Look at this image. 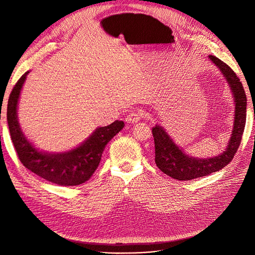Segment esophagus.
<instances>
[{
    "mask_svg": "<svg viewBox=\"0 0 255 255\" xmlns=\"http://www.w3.org/2000/svg\"><path fill=\"white\" fill-rule=\"evenodd\" d=\"M140 119H141V115L139 113L134 112V113H130L129 115L127 116L126 122H128V123H137Z\"/></svg>",
    "mask_w": 255,
    "mask_h": 255,
    "instance_id": "34e87169",
    "label": "esophagus"
}]
</instances>
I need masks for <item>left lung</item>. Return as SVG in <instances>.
<instances>
[{"mask_svg": "<svg viewBox=\"0 0 255 255\" xmlns=\"http://www.w3.org/2000/svg\"><path fill=\"white\" fill-rule=\"evenodd\" d=\"M208 59L219 69L226 79L230 90L233 95L235 104L233 129L226 149L219 155L200 158L189 156L169 136L166 129L156 125L152 128V134L155 144V163L161 172L173 177L177 181H189L219 171L233 159L242 141L246 125L247 97L241 80L226 63L214 55H208Z\"/></svg>", "mask_w": 255, "mask_h": 255, "instance_id": "1", "label": "left lung"}]
</instances>
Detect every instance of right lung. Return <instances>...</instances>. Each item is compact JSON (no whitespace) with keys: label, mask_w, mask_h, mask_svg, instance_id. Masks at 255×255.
Instances as JSON below:
<instances>
[{"label":"right lung","mask_w":255,"mask_h":255,"mask_svg":"<svg viewBox=\"0 0 255 255\" xmlns=\"http://www.w3.org/2000/svg\"><path fill=\"white\" fill-rule=\"evenodd\" d=\"M28 73L23 74L14 85L7 104V123L20 161L28 170L60 186L85 183L98 168L106 144L123 128L125 122L117 120L97 128L86 140L71 150L54 153L39 150L27 139L18 119L19 99Z\"/></svg>","instance_id":"add662e5"}]
</instances>
